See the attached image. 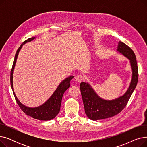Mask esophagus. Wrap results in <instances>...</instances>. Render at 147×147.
<instances>
[{
	"mask_svg": "<svg viewBox=\"0 0 147 147\" xmlns=\"http://www.w3.org/2000/svg\"><path fill=\"white\" fill-rule=\"evenodd\" d=\"M75 79L78 82H81L83 80V76L81 74H78L75 77Z\"/></svg>",
	"mask_w": 147,
	"mask_h": 147,
	"instance_id": "obj_1",
	"label": "esophagus"
}]
</instances>
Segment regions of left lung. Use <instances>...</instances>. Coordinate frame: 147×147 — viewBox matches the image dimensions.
I'll list each match as a JSON object with an SVG mask.
<instances>
[{"mask_svg": "<svg viewBox=\"0 0 147 147\" xmlns=\"http://www.w3.org/2000/svg\"><path fill=\"white\" fill-rule=\"evenodd\" d=\"M117 51L130 60L132 69V78L130 86L123 96L111 101H107L98 96L89 83L82 82L80 88L84 111L90 120L107 119L120 113L126 106L136 86L138 80V69L135 53L132 49L122 42H119Z\"/></svg>", "mask_w": 147, "mask_h": 147, "instance_id": "8db88e82", "label": "left lung"}]
</instances>
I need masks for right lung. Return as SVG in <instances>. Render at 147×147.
<instances>
[{
    "mask_svg": "<svg viewBox=\"0 0 147 147\" xmlns=\"http://www.w3.org/2000/svg\"><path fill=\"white\" fill-rule=\"evenodd\" d=\"M34 38L35 37H32V38H28L27 40L24 41L21 45V46L18 49L16 53H15L14 61L12 65L11 71V78H10L11 85L12 89L13 90V93L15 100H16L18 105H19L20 108L23 112L27 115H30V116H31L32 117L37 120H50L55 118L57 116V115L59 113L63 96L65 90H67L69 88V86H70V81L74 78V76H70L69 77H68V78L63 80V82H61V83L59 84L58 87L55 90V91L54 92V93L52 94V95L49 98V99L47 101L45 102L42 105L37 107H35V108H30L22 104L18 99V98H17L16 95H15L13 92V82H12L13 69L15 65V63H16L18 53L21 48H22V45L27 42L32 41L34 39Z\"/></svg>",
    "mask_w": 147,
    "mask_h": 147,
    "instance_id": "right-lung-1",
    "label": "right lung"
}]
</instances>
